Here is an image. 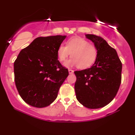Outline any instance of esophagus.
Returning <instances> with one entry per match:
<instances>
[{
    "label": "esophagus",
    "mask_w": 135,
    "mask_h": 135,
    "mask_svg": "<svg viewBox=\"0 0 135 135\" xmlns=\"http://www.w3.org/2000/svg\"><path fill=\"white\" fill-rule=\"evenodd\" d=\"M68 71H69V74H73V73H74V71L73 70H72V69H68Z\"/></svg>",
    "instance_id": "34e87169"
}]
</instances>
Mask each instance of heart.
<instances>
[{
  "label": "heart",
  "instance_id": "obj_1",
  "mask_svg": "<svg viewBox=\"0 0 135 135\" xmlns=\"http://www.w3.org/2000/svg\"><path fill=\"white\" fill-rule=\"evenodd\" d=\"M72 57L64 62L66 68L79 66L81 69L87 68L95 61L98 50L95 45L80 37H74L66 42V45L61 44L57 50V56L60 61H64L69 56Z\"/></svg>",
  "mask_w": 135,
  "mask_h": 135
}]
</instances>
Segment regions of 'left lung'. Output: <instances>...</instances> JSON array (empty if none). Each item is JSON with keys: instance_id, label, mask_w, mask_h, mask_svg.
<instances>
[{"instance_id": "obj_1", "label": "left lung", "mask_w": 135, "mask_h": 135, "mask_svg": "<svg viewBox=\"0 0 135 135\" xmlns=\"http://www.w3.org/2000/svg\"><path fill=\"white\" fill-rule=\"evenodd\" d=\"M98 50L95 63L88 69L74 72L75 91L80 104L89 109L103 108L115 97L121 83L122 64L117 51L104 38L85 34Z\"/></svg>"}]
</instances>
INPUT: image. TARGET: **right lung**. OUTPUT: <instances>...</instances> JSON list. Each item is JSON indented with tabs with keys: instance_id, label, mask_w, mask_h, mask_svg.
<instances>
[{
	"instance_id": "1",
	"label": "right lung",
	"mask_w": 135,
	"mask_h": 135,
	"mask_svg": "<svg viewBox=\"0 0 135 135\" xmlns=\"http://www.w3.org/2000/svg\"><path fill=\"white\" fill-rule=\"evenodd\" d=\"M66 36L39 37L22 50L14 62L15 81L21 98L36 108L49 106L69 75L57 50Z\"/></svg>"
}]
</instances>
